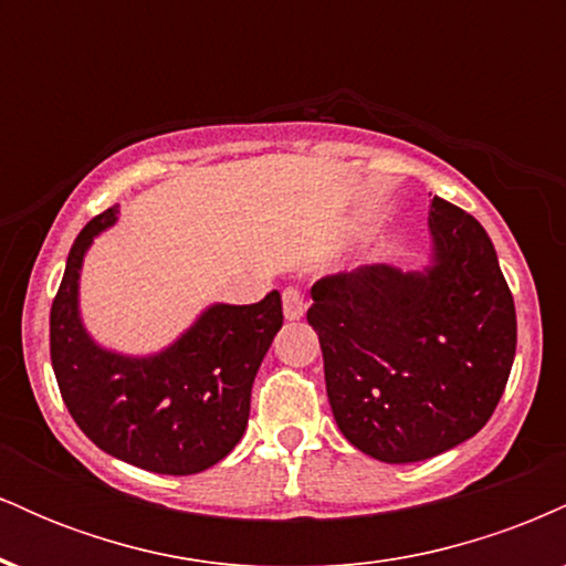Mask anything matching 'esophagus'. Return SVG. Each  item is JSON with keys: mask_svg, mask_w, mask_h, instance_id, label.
<instances>
[{"mask_svg": "<svg viewBox=\"0 0 566 566\" xmlns=\"http://www.w3.org/2000/svg\"><path fill=\"white\" fill-rule=\"evenodd\" d=\"M282 305H284V316H287V319H301V316L305 314V297L297 287L282 290Z\"/></svg>", "mask_w": 566, "mask_h": 566, "instance_id": "obj_1", "label": "esophagus"}]
</instances>
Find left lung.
Segmentation results:
<instances>
[{"label":"left lung","instance_id":"obj_1","mask_svg":"<svg viewBox=\"0 0 566 566\" xmlns=\"http://www.w3.org/2000/svg\"><path fill=\"white\" fill-rule=\"evenodd\" d=\"M428 274L361 265L311 287L335 423L382 463L452 450L486 426L516 356V308L479 220L433 197Z\"/></svg>","mask_w":566,"mask_h":566}]
</instances>
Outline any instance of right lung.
Here are the masks:
<instances>
[{"instance_id": "1", "label": "right lung", "mask_w": 566, "mask_h": 566, "mask_svg": "<svg viewBox=\"0 0 566 566\" xmlns=\"http://www.w3.org/2000/svg\"><path fill=\"white\" fill-rule=\"evenodd\" d=\"M116 207L84 226L50 308V359L71 418L103 452L151 473L188 476L223 460L242 439L258 367L282 329V295L252 305H212L151 359L97 348L76 314L80 265Z\"/></svg>"}]
</instances>
